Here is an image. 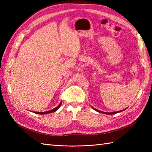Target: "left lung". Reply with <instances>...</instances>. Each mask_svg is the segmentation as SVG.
Segmentation results:
<instances>
[{"label":"left lung","instance_id":"8db88e82","mask_svg":"<svg viewBox=\"0 0 152 152\" xmlns=\"http://www.w3.org/2000/svg\"><path fill=\"white\" fill-rule=\"evenodd\" d=\"M93 108L95 110H96V111H97V112H101V113H103V114H108V115H110V114H116V113H117V112H101V111H99V110H96V109H95V108H94L93 107ZM122 110H121L120 112H121ZM119 111H118V112H119Z\"/></svg>","mask_w":152,"mask_h":152}]
</instances>
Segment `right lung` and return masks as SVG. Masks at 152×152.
Masks as SVG:
<instances>
[{
    "label": "right lung",
    "instance_id": "1",
    "mask_svg": "<svg viewBox=\"0 0 152 152\" xmlns=\"http://www.w3.org/2000/svg\"><path fill=\"white\" fill-rule=\"evenodd\" d=\"M61 104H62V102H61L60 104L58 105V106H57V107L56 108H54L53 110H50V111H47V112H34V113H36V114H50V113H52V112H56V110H57L59 108V107L61 106Z\"/></svg>",
    "mask_w": 152,
    "mask_h": 152
}]
</instances>
